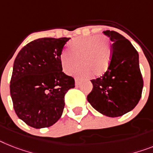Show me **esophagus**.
Instances as JSON below:
<instances>
[{
	"label": "esophagus",
	"instance_id": "obj_1",
	"mask_svg": "<svg viewBox=\"0 0 153 153\" xmlns=\"http://www.w3.org/2000/svg\"><path fill=\"white\" fill-rule=\"evenodd\" d=\"M79 83H80V82H79V79H77V78H76V79H75V84H76V86L79 85Z\"/></svg>",
	"mask_w": 153,
	"mask_h": 153
}]
</instances>
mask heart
Masks as SVG:
<instances>
[{
    "mask_svg": "<svg viewBox=\"0 0 153 153\" xmlns=\"http://www.w3.org/2000/svg\"><path fill=\"white\" fill-rule=\"evenodd\" d=\"M66 50L61 52L59 62L64 73L70 74L79 65L81 67L75 72L79 77L91 74L100 76L107 71L110 64L112 47L105 36H80L68 44Z\"/></svg>",
    "mask_w": 153,
    "mask_h": 153,
    "instance_id": "obj_1",
    "label": "heart"
}]
</instances>
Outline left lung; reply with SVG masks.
I'll use <instances>...</instances> for the list:
<instances>
[{"label": "left lung", "instance_id": "1", "mask_svg": "<svg viewBox=\"0 0 153 153\" xmlns=\"http://www.w3.org/2000/svg\"><path fill=\"white\" fill-rule=\"evenodd\" d=\"M112 44L110 64L103 76L91 79L93 88L87 98L92 107L110 117L123 116L139 102L143 79L138 53L129 40L116 31L106 30Z\"/></svg>", "mask_w": 153, "mask_h": 153}]
</instances>
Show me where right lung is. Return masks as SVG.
<instances>
[{
    "label": "right lung",
    "instance_id": "right-lung-1",
    "mask_svg": "<svg viewBox=\"0 0 153 153\" xmlns=\"http://www.w3.org/2000/svg\"><path fill=\"white\" fill-rule=\"evenodd\" d=\"M69 37H44L24 46L16 56L10 94L16 115L34 128L52 126L65 106V93L75 87L62 72L59 56Z\"/></svg>",
    "mask_w": 153,
    "mask_h": 153
}]
</instances>
